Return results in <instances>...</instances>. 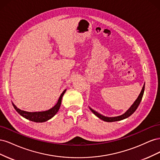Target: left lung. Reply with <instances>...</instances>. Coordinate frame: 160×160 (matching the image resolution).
<instances>
[{"label":"left lung","mask_w":160,"mask_h":160,"mask_svg":"<svg viewBox=\"0 0 160 160\" xmlns=\"http://www.w3.org/2000/svg\"><path fill=\"white\" fill-rule=\"evenodd\" d=\"M144 89H145V83L143 86L142 88V89L141 91V92H140V93L138 96V98L136 99V100H135L134 101V103L132 105V106L125 111V112L121 115H119V116H115V117H108V116H105L102 114H101L99 113H98V111H95L94 109H92L91 108L89 107L90 110L93 112L97 117L99 118V119H101V120L104 121V122H118V121H121V120H123L124 119H126L128 118H129L130 115H132L135 111V110L137 109V108H138V106L140 103V102H141V101L142 99V98H143V93H144Z\"/></svg>","instance_id":"obj_1"}]
</instances>
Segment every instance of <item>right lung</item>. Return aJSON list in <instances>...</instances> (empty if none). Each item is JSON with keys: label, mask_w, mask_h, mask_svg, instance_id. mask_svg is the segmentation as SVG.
<instances>
[{"label": "right lung", "mask_w": 160, "mask_h": 160, "mask_svg": "<svg viewBox=\"0 0 160 160\" xmlns=\"http://www.w3.org/2000/svg\"><path fill=\"white\" fill-rule=\"evenodd\" d=\"M66 91L67 89H65L63 92L61 93L55 105L53 106L52 108L47 111H37V112H28V111H23L18 109L13 103H12L14 108L15 109V110L17 111V112L21 116H22L23 118H25L30 121H32V122H37V123L45 122L51 119L53 116H55V115L58 112V111H59L61 104V100L62 98V96H63V95L65 94Z\"/></svg>", "instance_id": "right-lung-1"}]
</instances>
